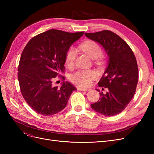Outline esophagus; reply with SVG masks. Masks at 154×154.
<instances>
[{"instance_id": "esophagus-1", "label": "esophagus", "mask_w": 154, "mask_h": 154, "mask_svg": "<svg viewBox=\"0 0 154 154\" xmlns=\"http://www.w3.org/2000/svg\"><path fill=\"white\" fill-rule=\"evenodd\" d=\"M78 90L82 91H90L89 88H82V87L78 88Z\"/></svg>"}]
</instances>
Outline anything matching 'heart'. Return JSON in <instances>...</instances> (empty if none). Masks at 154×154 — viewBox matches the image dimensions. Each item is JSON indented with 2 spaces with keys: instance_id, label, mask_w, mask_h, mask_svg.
Returning <instances> with one entry per match:
<instances>
[{
  "instance_id": "1",
  "label": "heart",
  "mask_w": 154,
  "mask_h": 154,
  "mask_svg": "<svg viewBox=\"0 0 154 154\" xmlns=\"http://www.w3.org/2000/svg\"><path fill=\"white\" fill-rule=\"evenodd\" d=\"M80 49L92 59H96L97 62H100L102 49L100 46L94 41L84 42L80 45ZM77 56L76 51L70 48L66 54V63L68 67H72L75 62ZM96 77V73L92 70H80L71 76V81L81 87H88L91 80Z\"/></svg>"
}]
</instances>
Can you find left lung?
I'll list each match as a JSON object with an SVG mask.
<instances>
[{
    "label": "left lung",
    "instance_id": "left-lung-1",
    "mask_svg": "<svg viewBox=\"0 0 154 154\" xmlns=\"http://www.w3.org/2000/svg\"><path fill=\"white\" fill-rule=\"evenodd\" d=\"M85 35L99 43L109 57L108 66L98 86L108 88L106 94L91 104L97 113L107 116L119 114L126 108L136 92L138 82V67L134 54L125 42L114 32L104 30Z\"/></svg>",
    "mask_w": 154,
    "mask_h": 154
}]
</instances>
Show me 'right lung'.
<instances>
[{
  "label": "right lung",
  "instance_id": "right-lung-1",
  "mask_svg": "<svg viewBox=\"0 0 154 154\" xmlns=\"http://www.w3.org/2000/svg\"><path fill=\"white\" fill-rule=\"evenodd\" d=\"M83 33L50 29L31 38L23 50L18 68L20 91L38 114L52 116L59 112L76 90L68 82H63L60 88L53 87L52 82L64 72L67 51Z\"/></svg>",
  "mask_w": 154,
  "mask_h": 154
}]
</instances>
